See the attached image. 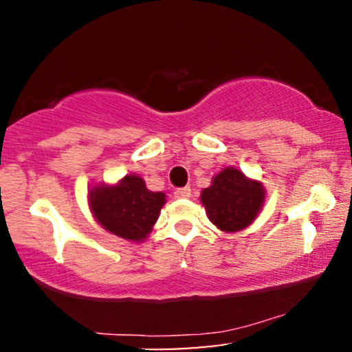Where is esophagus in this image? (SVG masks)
<instances>
[{
    "label": "esophagus",
    "mask_w": 352,
    "mask_h": 352,
    "mask_svg": "<svg viewBox=\"0 0 352 352\" xmlns=\"http://www.w3.org/2000/svg\"><path fill=\"white\" fill-rule=\"evenodd\" d=\"M173 195H175V199H190V197H192V190L188 187L177 188L175 192H173Z\"/></svg>",
    "instance_id": "obj_1"
}]
</instances>
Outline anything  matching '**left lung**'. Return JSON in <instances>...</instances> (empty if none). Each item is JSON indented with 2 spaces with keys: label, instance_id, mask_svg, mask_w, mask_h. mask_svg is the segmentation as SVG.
I'll return each instance as SVG.
<instances>
[{
  "label": "left lung",
  "instance_id": "left-lung-1",
  "mask_svg": "<svg viewBox=\"0 0 352 352\" xmlns=\"http://www.w3.org/2000/svg\"><path fill=\"white\" fill-rule=\"evenodd\" d=\"M266 190L260 180L248 179L235 167H227L200 193V201L213 225L225 233H236L253 223L265 205Z\"/></svg>",
  "mask_w": 352,
  "mask_h": 352
}]
</instances>
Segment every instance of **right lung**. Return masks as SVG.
I'll use <instances>...</instances> for the list:
<instances>
[{
  "label": "right lung",
  "mask_w": 352,
  "mask_h": 352,
  "mask_svg": "<svg viewBox=\"0 0 352 352\" xmlns=\"http://www.w3.org/2000/svg\"><path fill=\"white\" fill-rule=\"evenodd\" d=\"M87 200L100 227L134 243H142L148 236L167 201L164 192L148 190L142 177L135 173L125 175L117 184L92 185Z\"/></svg>",
  "instance_id": "right-lung-1"
}]
</instances>
